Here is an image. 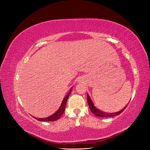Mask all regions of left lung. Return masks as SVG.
Wrapping results in <instances>:
<instances>
[{
  "label": "left lung",
  "instance_id": "obj_1",
  "mask_svg": "<svg viewBox=\"0 0 150 150\" xmlns=\"http://www.w3.org/2000/svg\"><path fill=\"white\" fill-rule=\"evenodd\" d=\"M87 100H88V105H89V107L90 108L91 111V112L93 113V114L96 116H99V117H114V116H116L117 115H120L121 113L123 111L125 108L127 107V106H128V104L123 108L122 109V110L121 111H117L116 112H111V113H109V112H104L103 111H101V110H98V109L96 108V107L94 106V104H93V101L91 99L89 94H87Z\"/></svg>",
  "mask_w": 150,
  "mask_h": 150
}]
</instances>
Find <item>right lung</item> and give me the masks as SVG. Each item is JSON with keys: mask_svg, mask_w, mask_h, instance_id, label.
<instances>
[{"mask_svg": "<svg viewBox=\"0 0 150 150\" xmlns=\"http://www.w3.org/2000/svg\"><path fill=\"white\" fill-rule=\"evenodd\" d=\"M72 88H71L70 89L69 93H67V94L64 98V99H63V101L61 103V106L59 107V110L56 112H54V114L52 115L51 116H48L47 117H45V118H36V117H35V118L36 120H38L39 121H56L58 119H59L65 111L66 102H67L68 98H69V95L71 94V93L72 91Z\"/></svg>", "mask_w": 150, "mask_h": 150, "instance_id": "right-lung-1", "label": "right lung"}]
</instances>
